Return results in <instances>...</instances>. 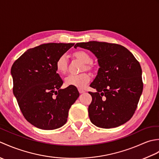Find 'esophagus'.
I'll return each mask as SVG.
<instances>
[{
    "mask_svg": "<svg viewBox=\"0 0 159 159\" xmlns=\"http://www.w3.org/2000/svg\"><path fill=\"white\" fill-rule=\"evenodd\" d=\"M79 93H85V91H84L83 89H79Z\"/></svg>",
    "mask_w": 159,
    "mask_h": 159,
    "instance_id": "obj_1",
    "label": "esophagus"
}]
</instances>
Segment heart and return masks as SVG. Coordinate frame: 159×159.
<instances>
[{
    "label": "heart",
    "instance_id": "heart-1",
    "mask_svg": "<svg viewBox=\"0 0 159 159\" xmlns=\"http://www.w3.org/2000/svg\"><path fill=\"white\" fill-rule=\"evenodd\" d=\"M74 56L76 58L81 60L82 61L87 64L85 66L87 69L90 68V65L93 61V59L88 53L83 50H79L74 53ZM56 70L60 74H65L67 70V57L66 54L60 55L57 59L55 64ZM91 77L89 74L87 73H83L80 74H70L65 79V83L67 86H73L76 87H85L87 83L89 82Z\"/></svg>",
    "mask_w": 159,
    "mask_h": 159
}]
</instances>
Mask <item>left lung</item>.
Here are the masks:
<instances>
[{
    "label": "left lung",
    "mask_w": 159,
    "mask_h": 159,
    "mask_svg": "<svg viewBox=\"0 0 159 159\" xmlns=\"http://www.w3.org/2000/svg\"><path fill=\"white\" fill-rule=\"evenodd\" d=\"M87 49L98 59L100 68L90 87L92 101L88 108L92 124L111 128L133 117L143 92L142 70L129 50L116 43L91 41L77 43L74 48Z\"/></svg>",
    "instance_id": "8db88e82"
}]
</instances>
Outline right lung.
Instances as JSON below:
<instances>
[{
    "instance_id": "obj_1",
    "label": "right lung",
    "mask_w": 159,
    "mask_h": 159,
    "mask_svg": "<svg viewBox=\"0 0 159 159\" xmlns=\"http://www.w3.org/2000/svg\"><path fill=\"white\" fill-rule=\"evenodd\" d=\"M74 43H48L30 48L11 69L13 92L24 117L33 126L54 130L66 123L71 106L79 96L76 87L61 89L63 80L55 64Z\"/></svg>"
}]
</instances>
